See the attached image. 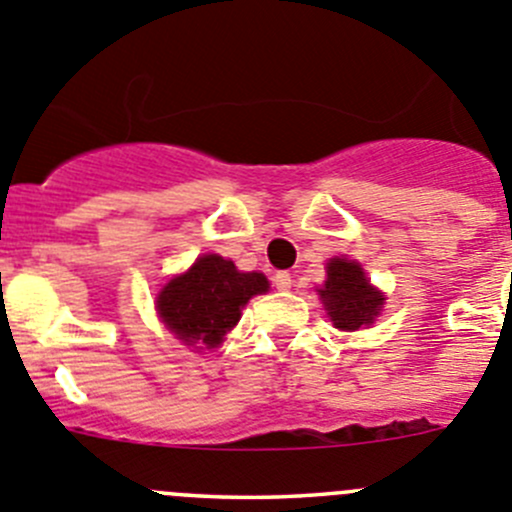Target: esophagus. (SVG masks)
<instances>
[{
  "mask_svg": "<svg viewBox=\"0 0 512 512\" xmlns=\"http://www.w3.org/2000/svg\"><path fill=\"white\" fill-rule=\"evenodd\" d=\"M291 284H294V279H291L289 271H279V274L274 276V286H276V289H279V291H289Z\"/></svg>",
  "mask_w": 512,
  "mask_h": 512,
  "instance_id": "obj_1",
  "label": "esophagus"
}]
</instances>
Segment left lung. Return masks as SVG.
I'll list each match as a JSON object with an SVG mask.
<instances>
[{
	"label": "left lung",
	"mask_w": 512,
	"mask_h": 512,
	"mask_svg": "<svg viewBox=\"0 0 512 512\" xmlns=\"http://www.w3.org/2000/svg\"><path fill=\"white\" fill-rule=\"evenodd\" d=\"M319 296L332 316L334 326L344 332H354L359 326L372 324L384 301L382 294L372 289L359 264L347 259L329 261L324 289H319Z\"/></svg>",
	"instance_id": "8db88e82"
}]
</instances>
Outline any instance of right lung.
<instances>
[{"label": "right lung", "instance_id": "obj_1", "mask_svg": "<svg viewBox=\"0 0 512 512\" xmlns=\"http://www.w3.org/2000/svg\"><path fill=\"white\" fill-rule=\"evenodd\" d=\"M266 289L269 281L264 274H241L233 261L208 253L191 271L165 284L158 296V314L186 344L216 347L241 319L243 304Z\"/></svg>", "mask_w": 512, "mask_h": 512}]
</instances>
